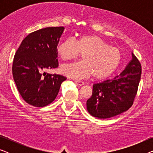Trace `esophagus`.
Wrapping results in <instances>:
<instances>
[{"label": "esophagus", "mask_w": 153, "mask_h": 153, "mask_svg": "<svg viewBox=\"0 0 153 153\" xmlns=\"http://www.w3.org/2000/svg\"><path fill=\"white\" fill-rule=\"evenodd\" d=\"M74 82L76 83L77 85H84V82H83V81H81L74 80Z\"/></svg>", "instance_id": "34e87169"}]
</instances>
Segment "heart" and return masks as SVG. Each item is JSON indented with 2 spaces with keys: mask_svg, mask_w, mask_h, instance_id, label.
<instances>
[{
  "mask_svg": "<svg viewBox=\"0 0 153 153\" xmlns=\"http://www.w3.org/2000/svg\"><path fill=\"white\" fill-rule=\"evenodd\" d=\"M57 53L64 61L74 60L83 54L82 61L62 66L64 74L75 79H84L93 74L102 80L110 76L120 63L122 53L118 48L108 45L100 36L83 35L76 41L68 38L57 47Z\"/></svg>",
  "mask_w": 153,
  "mask_h": 153,
  "instance_id": "b5f03b06",
  "label": "heart"
}]
</instances>
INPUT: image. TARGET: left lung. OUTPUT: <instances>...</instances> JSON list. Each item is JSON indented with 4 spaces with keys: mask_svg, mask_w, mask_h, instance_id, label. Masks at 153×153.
Wrapping results in <instances>:
<instances>
[{
    "mask_svg": "<svg viewBox=\"0 0 153 153\" xmlns=\"http://www.w3.org/2000/svg\"><path fill=\"white\" fill-rule=\"evenodd\" d=\"M131 54L132 59L120 75L93 85L92 96L86 102L87 110L91 116L109 118L132 106L141 79V65Z\"/></svg>",
    "mask_w": 153,
    "mask_h": 153,
    "instance_id": "8db88e82",
    "label": "left lung"
}]
</instances>
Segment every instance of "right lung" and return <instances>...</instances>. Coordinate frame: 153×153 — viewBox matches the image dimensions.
Returning <instances> with one entry per match:
<instances>
[{
  "label": "right lung",
  "mask_w": 153,
  "mask_h": 153,
  "mask_svg": "<svg viewBox=\"0 0 153 153\" xmlns=\"http://www.w3.org/2000/svg\"><path fill=\"white\" fill-rule=\"evenodd\" d=\"M64 27H47L23 39L14 57L12 75L20 95L36 107L51 104L57 97L65 76L47 74L58 67L57 46Z\"/></svg>",
  "instance_id": "obj_1"
}]
</instances>
